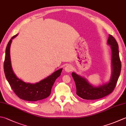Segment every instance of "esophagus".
I'll return each instance as SVG.
<instances>
[{
  "mask_svg": "<svg viewBox=\"0 0 126 126\" xmlns=\"http://www.w3.org/2000/svg\"><path fill=\"white\" fill-rule=\"evenodd\" d=\"M64 70L65 71L68 73H69L70 71H72L73 70V66H71L70 64H68L65 66V67L64 68Z\"/></svg>",
  "mask_w": 126,
  "mask_h": 126,
  "instance_id": "esophagus-1",
  "label": "esophagus"
}]
</instances>
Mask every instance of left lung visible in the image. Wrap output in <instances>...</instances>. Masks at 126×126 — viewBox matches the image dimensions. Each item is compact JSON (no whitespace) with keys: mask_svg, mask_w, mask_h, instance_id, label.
<instances>
[{"mask_svg":"<svg viewBox=\"0 0 126 126\" xmlns=\"http://www.w3.org/2000/svg\"><path fill=\"white\" fill-rule=\"evenodd\" d=\"M108 44L111 46L112 51V73L109 82L106 85L94 87L90 85L85 78L72 73L76 87V94L86 100H95L102 98L113 92L119 79L121 70L119 45L114 37L109 35Z\"/></svg>","mask_w":126,"mask_h":126,"instance_id":"left-lung-1","label":"left lung"}]
</instances>
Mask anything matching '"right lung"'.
<instances>
[{"label": "right lung", "mask_w": 126, "mask_h": 126, "mask_svg": "<svg viewBox=\"0 0 126 126\" xmlns=\"http://www.w3.org/2000/svg\"><path fill=\"white\" fill-rule=\"evenodd\" d=\"M17 35L12 37L6 48L4 70L6 79L15 93L22 99L36 102L47 98L51 94L52 87L56 79L61 75L62 68L56 71L50 76L35 84L25 83L17 78L12 70L10 55V48L12 40Z\"/></svg>", "instance_id": "obj_1"}]
</instances>
